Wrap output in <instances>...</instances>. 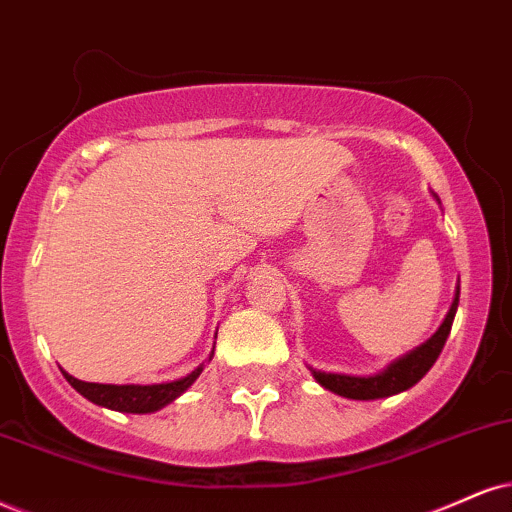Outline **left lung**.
<instances>
[{"mask_svg": "<svg viewBox=\"0 0 512 512\" xmlns=\"http://www.w3.org/2000/svg\"><path fill=\"white\" fill-rule=\"evenodd\" d=\"M432 197L437 199V204H441L437 194L432 192ZM458 296H460V287H456V296H453V304L449 308V313H446L444 323L439 325V330L434 332L427 342L415 346L413 351L403 353V356L396 358V361H391L387 368L375 372V375H344V372L315 370L311 365H308V370H311V375L315 377V382H318L320 387L332 391V394L337 396H344V399L375 401V399H387V396L401 394V391L415 387V384L430 372L434 361L439 358L446 339H449L453 318H456Z\"/></svg>", "mask_w": 512, "mask_h": 512, "instance_id": "1", "label": "left lung"}]
</instances>
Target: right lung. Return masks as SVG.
<instances>
[{"label":"right lung","instance_id":"add662e5","mask_svg":"<svg viewBox=\"0 0 512 512\" xmlns=\"http://www.w3.org/2000/svg\"><path fill=\"white\" fill-rule=\"evenodd\" d=\"M216 349V346H213ZM213 358L208 356V361ZM204 370V363L197 365L192 372H187L185 377H178L173 382H159V384H99V382H82L78 377L68 375L66 370L63 377H66L68 384L78 391L80 396H85L87 401L97 403V406L118 410V413H156V410L166 408L168 403H173L178 396L185 394V391L197 382V377Z\"/></svg>","mask_w":512,"mask_h":512}]
</instances>
